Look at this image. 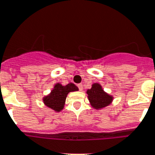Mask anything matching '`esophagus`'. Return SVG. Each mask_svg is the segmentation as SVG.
<instances>
[{"instance_id":"esophagus-1","label":"esophagus","mask_w":155,"mask_h":155,"mask_svg":"<svg viewBox=\"0 0 155 155\" xmlns=\"http://www.w3.org/2000/svg\"><path fill=\"white\" fill-rule=\"evenodd\" d=\"M78 87L80 91H82V89H83V86H82V84H78Z\"/></svg>"}]
</instances>
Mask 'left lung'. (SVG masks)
<instances>
[{
	"mask_svg": "<svg viewBox=\"0 0 155 155\" xmlns=\"http://www.w3.org/2000/svg\"><path fill=\"white\" fill-rule=\"evenodd\" d=\"M87 94L91 105L96 110L109 106L114 100V96L105 92L102 86L97 82L91 85V88L87 91Z\"/></svg>",
	"mask_w": 155,
	"mask_h": 155,
	"instance_id": "obj_1",
	"label": "left lung"
}]
</instances>
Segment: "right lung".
I'll use <instances>...</instances> for the list:
<instances>
[{
	"label": "right lung",
	"instance_id": "obj_1",
	"mask_svg": "<svg viewBox=\"0 0 155 155\" xmlns=\"http://www.w3.org/2000/svg\"><path fill=\"white\" fill-rule=\"evenodd\" d=\"M77 91H78V87L72 82L65 86H63L60 82L55 83L51 92L42 98L43 104L55 112H60L64 107L68 93Z\"/></svg>",
	"mask_w": 155,
	"mask_h": 155
}]
</instances>
